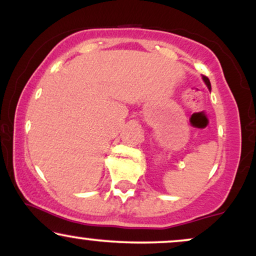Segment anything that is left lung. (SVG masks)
Instances as JSON below:
<instances>
[{
	"instance_id": "1",
	"label": "left lung",
	"mask_w": 256,
	"mask_h": 256,
	"mask_svg": "<svg viewBox=\"0 0 256 256\" xmlns=\"http://www.w3.org/2000/svg\"><path fill=\"white\" fill-rule=\"evenodd\" d=\"M202 80H204V82L206 84V86L208 87V90H211V82H210V80H208V76H202Z\"/></svg>"
}]
</instances>
